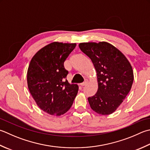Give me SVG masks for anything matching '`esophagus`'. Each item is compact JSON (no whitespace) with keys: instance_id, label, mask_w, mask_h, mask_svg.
<instances>
[{"instance_id":"1","label":"esophagus","mask_w":150,"mask_h":150,"mask_svg":"<svg viewBox=\"0 0 150 150\" xmlns=\"http://www.w3.org/2000/svg\"><path fill=\"white\" fill-rule=\"evenodd\" d=\"M86 84H87V81H85V82H84V83L81 84V86H85V85H86Z\"/></svg>"}]
</instances>
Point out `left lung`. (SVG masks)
I'll list each match as a JSON object with an SVG mask.
<instances>
[{
	"mask_svg": "<svg viewBox=\"0 0 150 150\" xmlns=\"http://www.w3.org/2000/svg\"><path fill=\"white\" fill-rule=\"evenodd\" d=\"M79 47L92 60L97 72L98 91L88 98L91 108L102 115L113 113L127 96L133 83L129 62L107 42L81 43Z\"/></svg>",
	"mask_w": 150,
	"mask_h": 150,
	"instance_id": "1",
	"label": "left lung"
}]
</instances>
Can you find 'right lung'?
Returning <instances> with one entry per match:
<instances>
[{"label": "right lung", "mask_w": 150, "mask_h": 150, "mask_svg": "<svg viewBox=\"0 0 150 150\" xmlns=\"http://www.w3.org/2000/svg\"><path fill=\"white\" fill-rule=\"evenodd\" d=\"M75 47L76 43H51L38 51L29 64V91L38 106L51 115L65 114L77 94L78 85L66 80L68 71L64 66Z\"/></svg>", "instance_id": "right-lung-1"}]
</instances>
